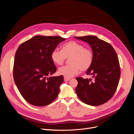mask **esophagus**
<instances>
[{
  "label": "esophagus",
  "mask_w": 134,
  "mask_h": 134,
  "mask_svg": "<svg viewBox=\"0 0 134 134\" xmlns=\"http://www.w3.org/2000/svg\"><path fill=\"white\" fill-rule=\"evenodd\" d=\"M70 80V78H68V77H64V80L65 81H68Z\"/></svg>",
  "instance_id": "obj_1"
}]
</instances>
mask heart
I'll return each mask as SVG.
<instances>
[{
	"label": "heart",
	"instance_id": "1",
	"mask_svg": "<svg viewBox=\"0 0 134 134\" xmlns=\"http://www.w3.org/2000/svg\"><path fill=\"white\" fill-rule=\"evenodd\" d=\"M52 62L57 65H61L66 58L70 59L69 65L64 66L58 69V74L70 78L81 71H86L92 66L94 60L93 51L83 44L75 41L65 43L62 49H54L51 54Z\"/></svg>",
	"mask_w": 134,
	"mask_h": 134
}]
</instances>
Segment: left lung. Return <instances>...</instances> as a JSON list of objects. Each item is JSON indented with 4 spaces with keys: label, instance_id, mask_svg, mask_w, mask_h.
<instances>
[{
    "label": "left lung",
    "instance_id": "obj_1",
    "mask_svg": "<svg viewBox=\"0 0 134 134\" xmlns=\"http://www.w3.org/2000/svg\"><path fill=\"white\" fill-rule=\"evenodd\" d=\"M88 42L94 53V60L87 75L93 78L76 79L78 85L76 93L84 103L99 106L109 101L117 88L120 76L119 62L115 50L111 44L93 35L75 37Z\"/></svg>",
    "mask_w": 134,
    "mask_h": 134
}]
</instances>
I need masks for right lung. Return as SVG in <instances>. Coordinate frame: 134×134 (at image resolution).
I'll use <instances>...</instances> for the list:
<instances>
[{
  "mask_svg": "<svg viewBox=\"0 0 134 134\" xmlns=\"http://www.w3.org/2000/svg\"><path fill=\"white\" fill-rule=\"evenodd\" d=\"M61 36L37 35L21 43L15 56L13 76L23 98L36 106H46L56 99L63 76L47 77L57 68L51 54L59 43Z\"/></svg>",
  "mask_w": 134,
  "mask_h": 134,
  "instance_id": "1",
  "label": "right lung"
}]
</instances>
